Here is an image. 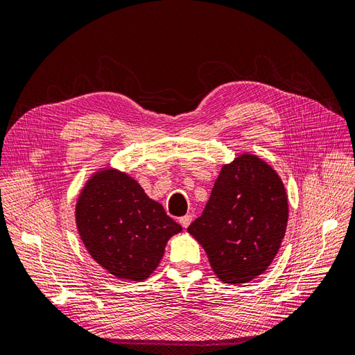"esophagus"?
<instances>
[{"label": "esophagus", "mask_w": 355, "mask_h": 355, "mask_svg": "<svg viewBox=\"0 0 355 355\" xmlns=\"http://www.w3.org/2000/svg\"><path fill=\"white\" fill-rule=\"evenodd\" d=\"M191 222H192V216H191V214H185V216L179 218V223H180L184 228H188Z\"/></svg>", "instance_id": "esophagus-1"}]
</instances>
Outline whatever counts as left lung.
I'll return each mask as SVG.
<instances>
[{"label": "left lung", "mask_w": 355, "mask_h": 355, "mask_svg": "<svg viewBox=\"0 0 355 355\" xmlns=\"http://www.w3.org/2000/svg\"><path fill=\"white\" fill-rule=\"evenodd\" d=\"M287 219L280 176L263 159L243 154L222 167L202 214L188 232L206 250L220 282L241 284L271 265Z\"/></svg>", "instance_id": "obj_1"}]
</instances>
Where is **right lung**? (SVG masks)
Instances as JSON below:
<instances>
[{
    "label": "right lung",
    "instance_id": "obj_1",
    "mask_svg": "<svg viewBox=\"0 0 355 355\" xmlns=\"http://www.w3.org/2000/svg\"><path fill=\"white\" fill-rule=\"evenodd\" d=\"M80 237L93 259L116 278L142 282L182 227L128 175L98 171L83 188L75 207Z\"/></svg>",
    "mask_w": 355,
    "mask_h": 355
}]
</instances>
